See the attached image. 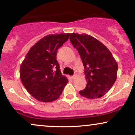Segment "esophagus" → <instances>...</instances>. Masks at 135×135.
Returning <instances> with one entry per match:
<instances>
[{"label": "esophagus", "instance_id": "34e87169", "mask_svg": "<svg viewBox=\"0 0 135 135\" xmlns=\"http://www.w3.org/2000/svg\"><path fill=\"white\" fill-rule=\"evenodd\" d=\"M75 77H76V75H73V76L71 77V78H72V79H75Z\"/></svg>", "mask_w": 135, "mask_h": 135}]
</instances>
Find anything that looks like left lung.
<instances>
[{
	"label": "left lung",
	"instance_id": "left-lung-1",
	"mask_svg": "<svg viewBox=\"0 0 135 135\" xmlns=\"http://www.w3.org/2000/svg\"><path fill=\"white\" fill-rule=\"evenodd\" d=\"M70 41L79 53L87 81L79 94L89 99L103 97L117 79L118 65L115 58L103 43L86 33H70Z\"/></svg>",
	"mask_w": 135,
	"mask_h": 135
}]
</instances>
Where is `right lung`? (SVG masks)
Returning a JSON list of instances; mask_svg holds the SVG:
<instances>
[{
	"mask_svg": "<svg viewBox=\"0 0 135 135\" xmlns=\"http://www.w3.org/2000/svg\"><path fill=\"white\" fill-rule=\"evenodd\" d=\"M69 33L49 34L30 48L20 66L23 86L36 100L51 102L62 93L69 80L61 75L57 51L68 41Z\"/></svg>",
	"mask_w": 135,
	"mask_h": 135,
	"instance_id": "add662e5",
	"label": "right lung"
}]
</instances>
